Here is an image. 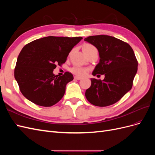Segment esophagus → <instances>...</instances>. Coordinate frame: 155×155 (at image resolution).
Instances as JSON below:
<instances>
[{"mask_svg":"<svg viewBox=\"0 0 155 155\" xmlns=\"http://www.w3.org/2000/svg\"><path fill=\"white\" fill-rule=\"evenodd\" d=\"M74 79H77V80H81V77H79V76H74Z\"/></svg>","mask_w":155,"mask_h":155,"instance_id":"1","label":"esophagus"}]
</instances>
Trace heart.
I'll use <instances>...</instances> for the list:
<instances>
[{
    "mask_svg": "<svg viewBox=\"0 0 155 155\" xmlns=\"http://www.w3.org/2000/svg\"><path fill=\"white\" fill-rule=\"evenodd\" d=\"M96 48L92 45L90 44H86L83 46V51H85L91 50H96ZM73 74L77 75L78 76H84L88 72V70L85 68L81 67H74L71 69H70Z\"/></svg>",
    "mask_w": 155,
    "mask_h": 155,
    "instance_id": "heart-1",
    "label": "heart"
}]
</instances>
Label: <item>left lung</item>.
<instances>
[{"instance_id": "1", "label": "left lung", "mask_w": 155, "mask_h": 155, "mask_svg": "<svg viewBox=\"0 0 155 155\" xmlns=\"http://www.w3.org/2000/svg\"><path fill=\"white\" fill-rule=\"evenodd\" d=\"M84 40L94 46L99 52L100 62L92 75H105L104 80L91 79V86L86 90V98L95 106L114 104L133 87L138 70L134 51L128 43L109 35L89 36Z\"/></svg>"}]
</instances>
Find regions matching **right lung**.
<instances>
[{
  "label": "right lung",
  "instance_id": "obj_1",
  "mask_svg": "<svg viewBox=\"0 0 155 155\" xmlns=\"http://www.w3.org/2000/svg\"><path fill=\"white\" fill-rule=\"evenodd\" d=\"M81 37L48 36L25 45L18 56L14 76L22 95L34 104L51 107L63 97L67 84L73 80L68 72L63 76L53 74L61 65Z\"/></svg>",
  "mask_w": 155,
  "mask_h": 155
}]
</instances>
